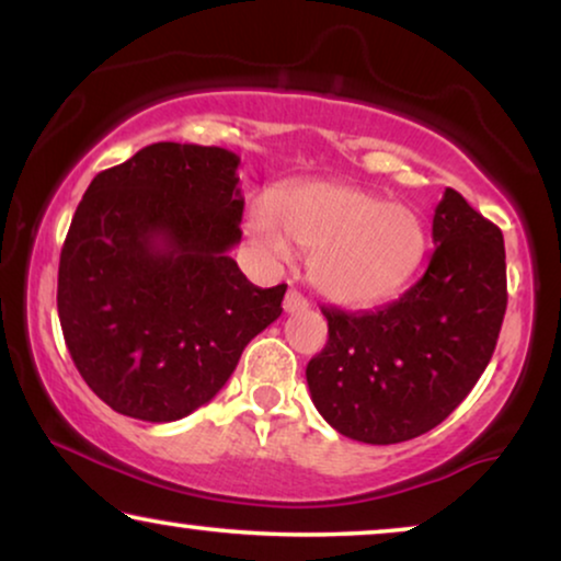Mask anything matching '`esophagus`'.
I'll list each match as a JSON object with an SVG mask.
<instances>
[{
	"label": "esophagus",
	"instance_id": "obj_1",
	"mask_svg": "<svg viewBox=\"0 0 561 561\" xmlns=\"http://www.w3.org/2000/svg\"><path fill=\"white\" fill-rule=\"evenodd\" d=\"M283 309H286V313H298V311H306L309 309V301L298 294V290H288L286 298H283Z\"/></svg>",
	"mask_w": 561,
	"mask_h": 561
}]
</instances>
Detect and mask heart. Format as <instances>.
Wrapping results in <instances>:
<instances>
[{"label": "heart", "mask_w": 561, "mask_h": 561, "mask_svg": "<svg viewBox=\"0 0 561 561\" xmlns=\"http://www.w3.org/2000/svg\"><path fill=\"white\" fill-rule=\"evenodd\" d=\"M248 232L273 257H288L290 244L309 252L313 288L352 309L378 306L401 294L428 248L426 227L413 206L382 202L340 181L283 188L273 206H252Z\"/></svg>", "instance_id": "1"}]
</instances>
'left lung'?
<instances>
[{"mask_svg":"<svg viewBox=\"0 0 561 561\" xmlns=\"http://www.w3.org/2000/svg\"><path fill=\"white\" fill-rule=\"evenodd\" d=\"M434 255L393 304L321 309L324 350L306 365L311 401L365 444L409 442L439 426L485 373L508 304L505 244L455 188L434 209Z\"/></svg>","mask_w":561,"mask_h":561,"instance_id":"1","label":"left lung"}]
</instances>
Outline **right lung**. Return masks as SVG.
Masks as SVG:
<instances>
[{
	"mask_svg": "<svg viewBox=\"0 0 561 561\" xmlns=\"http://www.w3.org/2000/svg\"><path fill=\"white\" fill-rule=\"evenodd\" d=\"M240 158L156 142L91 181L58 265V317L87 386L122 416L168 424L209 403L286 283L257 288L242 240Z\"/></svg>",
	"mask_w": 561,
	"mask_h": 561,
	"instance_id": "right-lung-1",
	"label": "right lung"
}]
</instances>
